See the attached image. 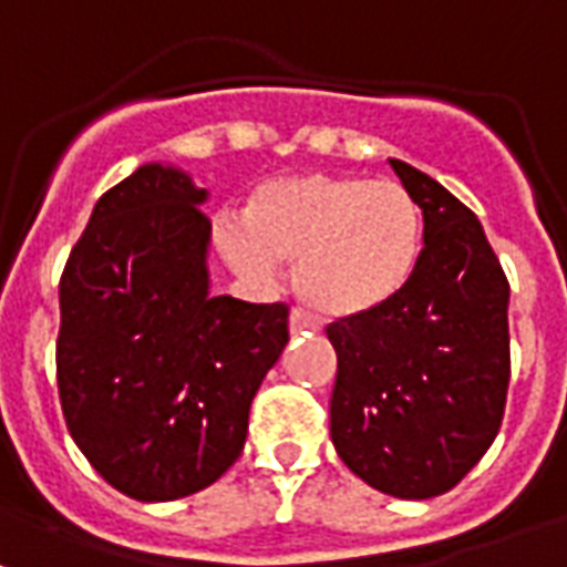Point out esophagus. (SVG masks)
Here are the masks:
<instances>
[{
  "instance_id": "obj_1",
  "label": "esophagus",
  "mask_w": 567,
  "mask_h": 567,
  "mask_svg": "<svg viewBox=\"0 0 567 567\" xmlns=\"http://www.w3.org/2000/svg\"><path fill=\"white\" fill-rule=\"evenodd\" d=\"M288 328L291 333H307V331H319V321L309 319L303 309H291V316H288Z\"/></svg>"
}]
</instances>
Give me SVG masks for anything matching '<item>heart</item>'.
<instances>
[{"mask_svg": "<svg viewBox=\"0 0 567 567\" xmlns=\"http://www.w3.org/2000/svg\"><path fill=\"white\" fill-rule=\"evenodd\" d=\"M422 209L398 182L307 173L260 185L246 227L227 224L221 251L236 270L267 279L297 264V295L331 319H355L389 303L422 255Z\"/></svg>", "mask_w": 567, "mask_h": 567, "instance_id": "obj_1", "label": "heart"}]
</instances>
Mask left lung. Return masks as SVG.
I'll return each mask as SVG.
<instances>
[{
  "label": "left lung",
  "instance_id": "obj_1",
  "mask_svg": "<svg viewBox=\"0 0 567 567\" xmlns=\"http://www.w3.org/2000/svg\"><path fill=\"white\" fill-rule=\"evenodd\" d=\"M425 221L410 282L328 328L331 440L368 486L406 501L450 492L498 434L511 382V285L483 224L416 166L392 161Z\"/></svg>",
  "mask_w": 567,
  "mask_h": 567
}]
</instances>
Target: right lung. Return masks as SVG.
<instances>
[{"label":"right lung","mask_w":567,"mask_h":567,"mask_svg":"<svg viewBox=\"0 0 567 567\" xmlns=\"http://www.w3.org/2000/svg\"><path fill=\"white\" fill-rule=\"evenodd\" d=\"M206 199L185 169L145 163L96 199L60 279L69 434L136 501L194 495L239 458L288 343L285 303L209 295Z\"/></svg>","instance_id":"obj_1"}]
</instances>
